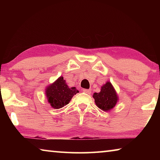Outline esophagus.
Here are the masks:
<instances>
[{
	"label": "esophagus",
	"mask_w": 160,
	"mask_h": 160,
	"mask_svg": "<svg viewBox=\"0 0 160 160\" xmlns=\"http://www.w3.org/2000/svg\"><path fill=\"white\" fill-rule=\"evenodd\" d=\"M82 91L84 92H85L87 94H90L91 93V90L90 89H89V90H87V89H83Z\"/></svg>",
	"instance_id": "1"
}]
</instances>
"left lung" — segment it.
I'll return each mask as SVG.
<instances>
[{"label":"left lung","instance_id":"obj_1","mask_svg":"<svg viewBox=\"0 0 160 160\" xmlns=\"http://www.w3.org/2000/svg\"><path fill=\"white\" fill-rule=\"evenodd\" d=\"M93 98L97 106L106 112L113 109L118 100L117 94L110 82L102 85L99 93H94Z\"/></svg>","mask_w":160,"mask_h":160}]
</instances>
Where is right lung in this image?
Returning a JSON list of instances; mask_svg holds the SVG:
<instances>
[{"instance_id":"right-lung-1","label":"right lung","mask_w":160,"mask_h":160,"mask_svg":"<svg viewBox=\"0 0 160 160\" xmlns=\"http://www.w3.org/2000/svg\"><path fill=\"white\" fill-rule=\"evenodd\" d=\"M79 92L76 88H69L66 80L61 76L46 89V96L50 105L54 109H60L66 106L75 94Z\"/></svg>"}]
</instances>
